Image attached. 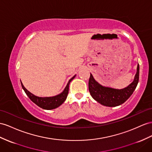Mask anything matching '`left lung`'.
<instances>
[{
    "label": "left lung",
    "instance_id": "left-lung-1",
    "mask_svg": "<svg viewBox=\"0 0 152 152\" xmlns=\"http://www.w3.org/2000/svg\"><path fill=\"white\" fill-rule=\"evenodd\" d=\"M139 77V65H137L134 81L124 88L117 89L103 86L96 81L91 74L88 80V89L93 99L102 105L110 107L119 106L124 103L133 94L137 87Z\"/></svg>",
    "mask_w": 152,
    "mask_h": 152
}]
</instances>
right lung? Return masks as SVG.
<instances>
[{"label": "right lung", "instance_id": "add662e5", "mask_svg": "<svg viewBox=\"0 0 152 152\" xmlns=\"http://www.w3.org/2000/svg\"><path fill=\"white\" fill-rule=\"evenodd\" d=\"M75 77L76 75L74 76L72 78L69 80L63 92H61L59 94L52 97H38L34 95L32 93H31L29 91L27 90L21 81L20 82L22 87L24 89L26 94L34 103H35L37 105L43 108V109L53 110L54 109V108H58V107H60L61 104L65 102L66 98H67L69 92V84Z\"/></svg>", "mask_w": 152, "mask_h": 152}]
</instances>
